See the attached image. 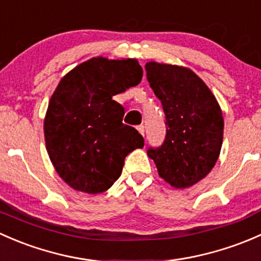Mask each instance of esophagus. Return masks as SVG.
Wrapping results in <instances>:
<instances>
[{
  "label": "esophagus",
  "instance_id": "esophagus-1",
  "mask_svg": "<svg viewBox=\"0 0 261 261\" xmlns=\"http://www.w3.org/2000/svg\"><path fill=\"white\" fill-rule=\"evenodd\" d=\"M137 129H138V132L139 133L142 134V136L144 137V132H146V129H144V125L143 124H141V125H138V127H137Z\"/></svg>",
  "mask_w": 261,
  "mask_h": 261
}]
</instances>
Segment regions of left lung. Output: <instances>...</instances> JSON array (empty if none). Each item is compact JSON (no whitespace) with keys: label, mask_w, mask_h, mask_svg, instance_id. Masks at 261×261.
Wrapping results in <instances>:
<instances>
[{"label":"left lung","mask_w":261,"mask_h":261,"mask_svg":"<svg viewBox=\"0 0 261 261\" xmlns=\"http://www.w3.org/2000/svg\"><path fill=\"white\" fill-rule=\"evenodd\" d=\"M147 79L166 115V138L147 150L158 174L174 189H187L214 168L222 146L224 118L202 79L184 66L149 61Z\"/></svg>","instance_id":"left-lung-1"}]
</instances>
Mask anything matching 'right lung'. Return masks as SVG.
<instances>
[{
    "mask_svg": "<svg viewBox=\"0 0 261 261\" xmlns=\"http://www.w3.org/2000/svg\"><path fill=\"white\" fill-rule=\"evenodd\" d=\"M136 59L93 58L69 71L51 95L44 132L50 161L76 191L100 193L122 173L124 158L144 139L123 124L124 108L113 100L141 83Z\"/></svg>",
    "mask_w": 261,
    "mask_h": 261,
    "instance_id": "1",
    "label": "right lung"
}]
</instances>
